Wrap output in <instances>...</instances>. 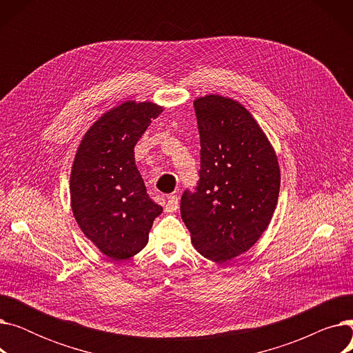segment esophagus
<instances>
[{
    "label": "esophagus",
    "instance_id": "1",
    "mask_svg": "<svg viewBox=\"0 0 353 353\" xmlns=\"http://www.w3.org/2000/svg\"><path fill=\"white\" fill-rule=\"evenodd\" d=\"M177 209H179V199L176 194H170L169 197H167V201H165V212L173 213Z\"/></svg>",
    "mask_w": 353,
    "mask_h": 353
}]
</instances>
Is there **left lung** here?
I'll return each mask as SVG.
<instances>
[{
  "instance_id": "1",
  "label": "left lung",
  "mask_w": 353,
  "mask_h": 353,
  "mask_svg": "<svg viewBox=\"0 0 353 353\" xmlns=\"http://www.w3.org/2000/svg\"><path fill=\"white\" fill-rule=\"evenodd\" d=\"M200 134L196 192L180 213L194 249L216 263L248 252L268 229L281 189L277 156L261 125L239 101L209 94L194 100Z\"/></svg>"
}]
</instances>
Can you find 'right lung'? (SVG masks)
<instances>
[{
	"label": "right lung",
	"instance_id": "right-lung-1",
	"mask_svg": "<svg viewBox=\"0 0 353 353\" xmlns=\"http://www.w3.org/2000/svg\"><path fill=\"white\" fill-rule=\"evenodd\" d=\"M161 111L156 103L133 100L110 108L87 130L74 157L70 174L74 219L111 261L137 254L163 212L148 197L134 161V145Z\"/></svg>",
	"mask_w": 353,
	"mask_h": 353
}]
</instances>
